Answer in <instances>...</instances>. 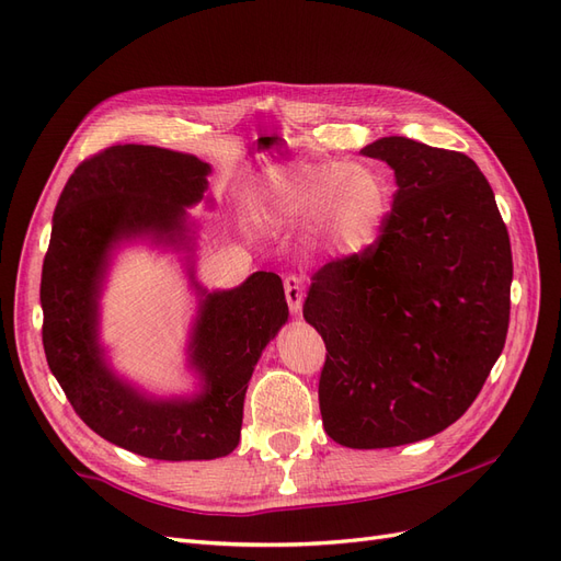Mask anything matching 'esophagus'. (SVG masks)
Returning <instances> with one entry per match:
<instances>
[{"label":"esophagus","instance_id":"1","mask_svg":"<svg viewBox=\"0 0 561 561\" xmlns=\"http://www.w3.org/2000/svg\"><path fill=\"white\" fill-rule=\"evenodd\" d=\"M285 285V299H287V307H290L293 313L301 311V301H304V280L297 274L285 276L283 280Z\"/></svg>","mask_w":561,"mask_h":561}]
</instances>
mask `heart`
Wrapping results in <instances>:
<instances>
[{"label": "heart", "instance_id": "obj_1", "mask_svg": "<svg viewBox=\"0 0 561 561\" xmlns=\"http://www.w3.org/2000/svg\"><path fill=\"white\" fill-rule=\"evenodd\" d=\"M252 201L264 222L311 231L334 257H358L381 239L390 186L367 163L290 161L264 168Z\"/></svg>", "mask_w": 561, "mask_h": 561}]
</instances>
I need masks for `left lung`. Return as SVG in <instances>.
Masks as SVG:
<instances>
[{
    "label": "left lung",
    "instance_id": "obj_1",
    "mask_svg": "<svg viewBox=\"0 0 561 561\" xmlns=\"http://www.w3.org/2000/svg\"><path fill=\"white\" fill-rule=\"evenodd\" d=\"M363 154L396 171L393 208L375 248L316 271L304 318L328 348L325 433L386 449L445 431L478 398L511 322L513 252L470 157L398 135Z\"/></svg>",
    "mask_w": 561,
    "mask_h": 561
}]
</instances>
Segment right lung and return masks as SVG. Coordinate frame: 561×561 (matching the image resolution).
Here are the masks:
<instances>
[{"mask_svg": "<svg viewBox=\"0 0 561 561\" xmlns=\"http://www.w3.org/2000/svg\"><path fill=\"white\" fill-rule=\"evenodd\" d=\"M208 173V163L161 147L98 151L65 184L42 268V342L67 400L107 443L159 461H208L236 449L252 369L287 320L283 280L271 271L208 293L190 268L201 297L190 342L201 393L147 398L105 363L98 299L112 250L135 236L190 248L184 208L203 198Z\"/></svg>", "mask_w": 561, "mask_h": 561, "instance_id": "1", "label": "right lung"}]
</instances>
